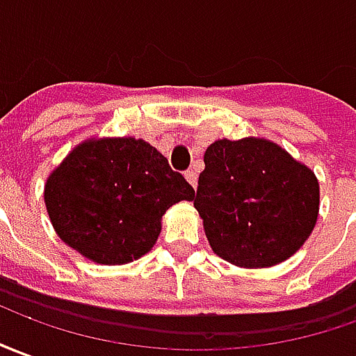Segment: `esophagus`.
<instances>
[{
    "label": "esophagus",
    "mask_w": 356,
    "mask_h": 356,
    "mask_svg": "<svg viewBox=\"0 0 356 356\" xmlns=\"http://www.w3.org/2000/svg\"><path fill=\"white\" fill-rule=\"evenodd\" d=\"M186 180L192 184V188L195 190V186H197V174L193 172V170H188V172H186Z\"/></svg>",
    "instance_id": "esophagus-1"
}]
</instances>
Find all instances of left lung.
Segmentation results:
<instances>
[{"label":"left lung","instance_id":"left-lung-1","mask_svg":"<svg viewBox=\"0 0 356 356\" xmlns=\"http://www.w3.org/2000/svg\"><path fill=\"white\" fill-rule=\"evenodd\" d=\"M203 163L193 207L217 256L240 267H271L305 244L320 209L310 168L256 137L215 141Z\"/></svg>","mask_w":356,"mask_h":356}]
</instances>
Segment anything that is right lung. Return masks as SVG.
I'll list each match as a JSON object with an SVG mask.
<instances>
[{
  "label": "right lung",
  "mask_w": 356,
  "mask_h": 356,
  "mask_svg": "<svg viewBox=\"0 0 356 356\" xmlns=\"http://www.w3.org/2000/svg\"><path fill=\"white\" fill-rule=\"evenodd\" d=\"M193 188L143 139H90L50 174L44 202L67 246L104 266L147 254L168 207Z\"/></svg>",
  "instance_id": "obj_1"
}]
</instances>
